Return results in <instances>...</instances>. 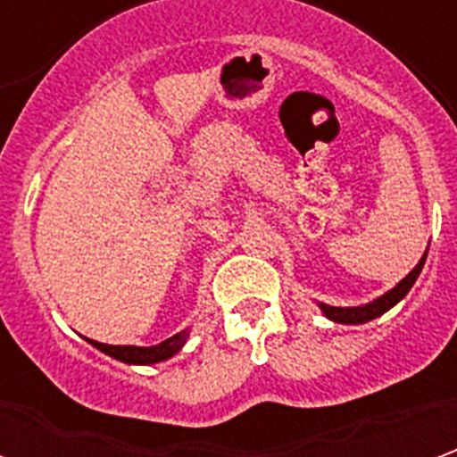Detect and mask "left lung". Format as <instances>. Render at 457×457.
<instances>
[{"label":"left lung","mask_w":457,"mask_h":457,"mask_svg":"<svg viewBox=\"0 0 457 457\" xmlns=\"http://www.w3.org/2000/svg\"><path fill=\"white\" fill-rule=\"evenodd\" d=\"M426 254H428V249L423 252V257L419 259V264L406 274V277L396 284L394 288H389L386 294H382L379 298H374L370 303H364V306H350V308H337V306H326V303H318L320 311H323V316L330 318L333 323H343V326H360V323H367V320H374V318L384 316L389 308H394L399 301H402L411 287L416 284V278L421 274L423 262H426Z\"/></svg>","instance_id":"left-lung-1"}]
</instances>
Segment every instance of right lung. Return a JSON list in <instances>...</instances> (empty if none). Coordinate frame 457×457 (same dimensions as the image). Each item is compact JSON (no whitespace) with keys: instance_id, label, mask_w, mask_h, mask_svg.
Masks as SVG:
<instances>
[{"instance_id":"1","label":"right lung","mask_w":457,"mask_h":457,"mask_svg":"<svg viewBox=\"0 0 457 457\" xmlns=\"http://www.w3.org/2000/svg\"><path fill=\"white\" fill-rule=\"evenodd\" d=\"M188 340V330H183L179 336L169 337L159 345H151V347H137V345H104L97 340H87V343L97 347L100 353L110 354L114 360L127 364H156L169 360L173 354H179L183 350V345Z\"/></svg>"}]
</instances>
